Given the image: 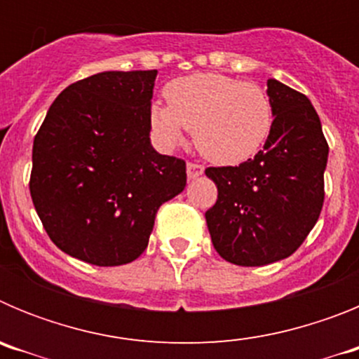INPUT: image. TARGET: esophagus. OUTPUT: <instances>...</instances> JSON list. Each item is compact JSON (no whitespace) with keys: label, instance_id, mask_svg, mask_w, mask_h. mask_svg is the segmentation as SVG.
<instances>
[{"label":"esophagus","instance_id":"34e87169","mask_svg":"<svg viewBox=\"0 0 359 359\" xmlns=\"http://www.w3.org/2000/svg\"><path fill=\"white\" fill-rule=\"evenodd\" d=\"M203 167L198 163H187V177L189 180H196V177H199L203 174Z\"/></svg>","mask_w":359,"mask_h":359}]
</instances>
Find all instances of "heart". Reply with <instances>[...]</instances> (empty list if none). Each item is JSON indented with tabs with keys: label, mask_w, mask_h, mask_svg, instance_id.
<instances>
[{
	"label": "heart",
	"mask_w": 359,
	"mask_h": 359,
	"mask_svg": "<svg viewBox=\"0 0 359 359\" xmlns=\"http://www.w3.org/2000/svg\"><path fill=\"white\" fill-rule=\"evenodd\" d=\"M166 104H152L151 126L160 142L177 147L192 129L194 144L207 160L239 165L268 140L273 109L268 95L252 82L219 73H194L165 88Z\"/></svg>",
	"instance_id": "1"
}]
</instances>
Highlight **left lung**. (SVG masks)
Segmentation results:
<instances>
[{
	"label": "left lung",
	"instance_id": "8db88e82",
	"mask_svg": "<svg viewBox=\"0 0 359 359\" xmlns=\"http://www.w3.org/2000/svg\"><path fill=\"white\" fill-rule=\"evenodd\" d=\"M273 126L262 151L237 167H208L217 201L207 210L212 244L224 261L266 266L298 250L318 221L329 145L306 95L269 79Z\"/></svg>",
	"mask_w": 359,
	"mask_h": 359
}]
</instances>
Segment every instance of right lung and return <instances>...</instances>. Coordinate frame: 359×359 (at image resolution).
Returning a JSON list of instances; mask_svg holds the SVG:
<instances>
[{
	"label": "right lung",
	"instance_id": "right-lung-1",
	"mask_svg": "<svg viewBox=\"0 0 359 359\" xmlns=\"http://www.w3.org/2000/svg\"><path fill=\"white\" fill-rule=\"evenodd\" d=\"M156 75L102 72L68 86L34 138L32 201L53 244L79 261L138 259L158 208L185 189V161L151 144Z\"/></svg>",
	"mask_w": 359,
	"mask_h": 359
}]
</instances>
